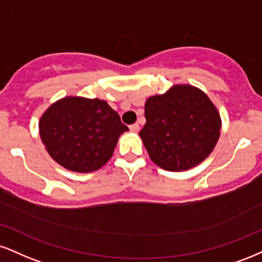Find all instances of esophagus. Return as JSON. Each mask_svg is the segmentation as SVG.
I'll return each instance as SVG.
<instances>
[{
	"mask_svg": "<svg viewBox=\"0 0 262 262\" xmlns=\"http://www.w3.org/2000/svg\"><path fill=\"white\" fill-rule=\"evenodd\" d=\"M129 129H130L132 132H134V133H138V132H139L140 127H139V124H138V123H134V124H132L130 127H129Z\"/></svg>",
	"mask_w": 262,
	"mask_h": 262,
	"instance_id": "1",
	"label": "esophagus"
}]
</instances>
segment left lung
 <instances>
[{"instance_id": "left-lung-1", "label": "left lung", "mask_w": 262, "mask_h": 262, "mask_svg": "<svg viewBox=\"0 0 262 262\" xmlns=\"http://www.w3.org/2000/svg\"><path fill=\"white\" fill-rule=\"evenodd\" d=\"M140 138L151 161L166 171H187L206 160L221 135V116L209 96L174 84L145 102Z\"/></svg>"}]
</instances>
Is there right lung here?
Segmentation results:
<instances>
[{"instance_id": "add662e5", "label": "right lung", "mask_w": 262, "mask_h": 262, "mask_svg": "<svg viewBox=\"0 0 262 262\" xmlns=\"http://www.w3.org/2000/svg\"><path fill=\"white\" fill-rule=\"evenodd\" d=\"M105 100L66 96L39 119L41 141L53 161L66 169L89 173L111 159L119 137L128 132Z\"/></svg>"}]
</instances>
